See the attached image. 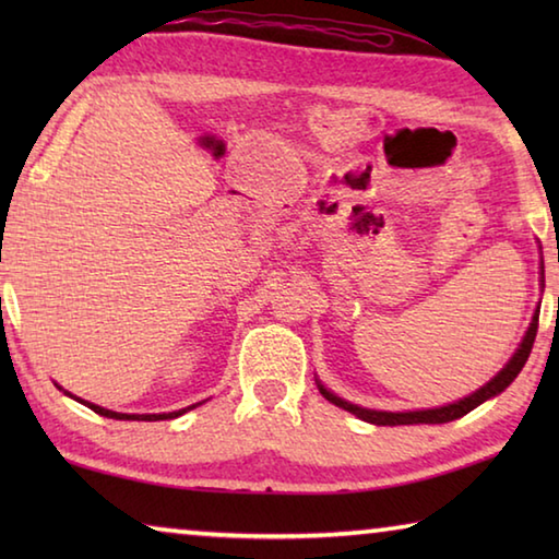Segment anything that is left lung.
I'll use <instances>...</instances> for the list:
<instances>
[{"label": "left lung", "instance_id": "obj_1", "mask_svg": "<svg viewBox=\"0 0 559 559\" xmlns=\"http://www.w3.org/2000/svg\"><path fill=\"white\" fill-rule=\"evenodd\" d=\"M540 286H545V266L540 263ZM537 316H540V310H535L533 320H530V325L525 330L523 340H520L518 349L513 353V357L508 359L503 370H500L493 380L486 382L480 390H476L468 396H463L459 402H451V404H443V406H433V409H414V412H382V409H367V406H359L343 400V396H337L328 390V386L316 380L320 394L325 396L328 402H333L340 409H345L349 414H355L357 419H362L367 424H374V427H402V424H447L453 419H461L463 414H468L471 409H476L478 404L488 402L490 396H498L503 390H508L510 382L515 380L523 370L527 357H530V349H533L535 343V335H537Z\"/></svg>", "mask_w": 559, "mask_h": 559}]
</instances>
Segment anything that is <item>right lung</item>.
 Segmentation results:
<instances>
[{
    "instance_id": "1",
    "label": "right lung",
    "mask_w": 559,
    "mask_h": 559,
    "mask_svg": "<svg viewBox=\"0 0 559 559\" xmlns=\"http://www.w3.org/2000/svg\"><path fill=\"white\" fill-rule=\"evenodd\" d=\"M56 386H59V384H56ZM59 390H61L66 396H71V400L81 402L83 406H88V409H93L96 414L108 416V419H120V421H163V419H177V416H182V414H187L189 409H194V406H197V404H192V406H185V409L165 412V414H122V412H112V409H106V406H98V404H93V402L81 400V396L66 392L63 386H59ZM200 404H202V402H200Z\"/></svg>"
}]
</instances>
